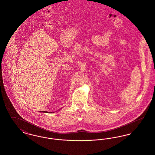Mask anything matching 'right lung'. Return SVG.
I'll use <instances>...</instances> for the list:
<instances>
[{
	"label": "right lung",
	"instance_id": "add662e5",
	"mask_svg": "<svg viewBox=\"0 0 155 155\" xmlns=\"http://www.w3.org/2000/svg\"><path fill=\"white\" fill-rule=\"evenodd\" d=\"M41 112H44V113H48V112H47V111H42Z\"/></svg>",
	"mask_w": 155,
	"mask_h": 155
}]
</instances>
